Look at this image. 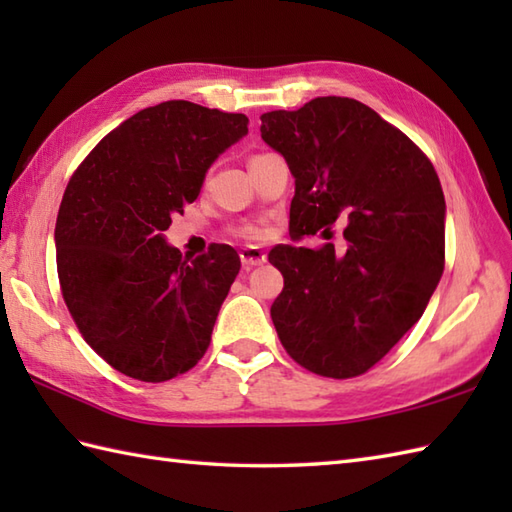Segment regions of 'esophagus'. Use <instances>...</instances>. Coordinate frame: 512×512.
Masks as SVG:
<instances>
[{
	"mask_svg": "<svg viewBox=\"0 0 512 512\" xmlns=\"http://www.w3.org/2000/svg\"><path fill=\"white\" fill-rule=\"evenodd\" d=\"M239 259H242L244 268H253V266H262L266 262V253L259 248L248 246V248L239 250Z\"/></svg>",
	"mask_w": 512,
	"mask_h": 512,
	"instance_id": "1",
	"label": "esophagus"
}]
</instances>
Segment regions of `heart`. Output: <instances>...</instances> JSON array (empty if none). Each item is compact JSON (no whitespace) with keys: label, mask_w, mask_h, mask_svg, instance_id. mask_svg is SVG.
I'll return each mask as SVG.
<instances>
[{"label":"heart","mask_w":512,"mask_h":512,"mask_svg":"<svg viewBox=\"0 0 512 512\" xmlns=\"http://www.w3.org/2000/svg\"><path fill=\"white\" fill-rule=\"evenodd\" d=\"M235 233L244 239H250V242H257V239H262L266 235V228L262 224H244V226H237Z\"/></svg>","instance_id":"1"}]
</instances>
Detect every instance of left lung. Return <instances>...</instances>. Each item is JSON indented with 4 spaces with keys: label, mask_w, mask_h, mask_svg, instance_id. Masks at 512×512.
Masks as SVG:
<instances>
[{
    "label": "left lung",
    "mask_w": 512,
    "mask_h": 512,
    "mask_svg": "<svg viewBox=\"0 0 512 512\" xmlns=\"http://www.w3.org/2000/svg\"><path fill=\"white\" fill-rule=\"evenodd\" d=\"M262 138L295 176L290 233L339 246L277 244L284 275L270 308L281 345L308 372L354 378L422 317L444 270V195L431 160L347 96L262 114Z\"/></svg>",
    "instance_id": "8db88e82"
}]
</instances>
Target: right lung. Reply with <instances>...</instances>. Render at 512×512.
Wrapping results in <instances>:
<instances>
[{"label":"right lung","instance_id":"obj_1","mask_svg":"<svg viewBox=\"0 0 512 512\" xmlns=\"http://www.w3.org/2000/svg\"><path fill=\"white\" fill-rule=\"evenodd\" d=\"M246 132L244 114L165 101L112 129L65 187L54 228L63 301L85 343L129 378L165 383L209 350L242 262L228 244L182 257L162 231Z\"/></svg>","mask_w":512,"mask_h":512}]
</instances>
